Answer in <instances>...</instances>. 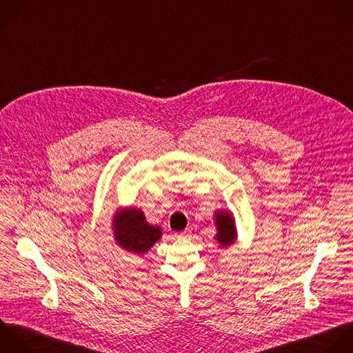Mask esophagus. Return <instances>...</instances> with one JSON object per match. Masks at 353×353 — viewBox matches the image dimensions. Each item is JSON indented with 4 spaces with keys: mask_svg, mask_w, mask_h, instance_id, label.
<instances>
[{
    "mask_svg": "<svg viewBox=\"0 0 353 353\" xmlns=\"http://www.w3.org/2000/svg\"><path fill=\"white\" fill-rule=\"evenodd\" d=\"M190 235V230H184L183 232H179V234H176V236L177 238H187Z\"/></svg>",
    "mask_w": 353,
    "mask_h": 353,
    "instance_id": "obj_1",
    "label": "esophagus"
}]
</instances>
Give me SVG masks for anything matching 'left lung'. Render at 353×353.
I'll return each mask as SVG.
<instances>
[{"instance_id":"obj_1","label":"left lung","mask_w":353,"mask_h":353,"mask_svg":"<svg viewBox=\"0 0 353 353\" xmlns=\"http://www.w3.org/2000/svg\"><path fill=\"white\" fill-rule=\"evenodd\" d=\"M213 219L217 228V234H216L217 243L221 248H230L231 245H234L235 241L238 239L234 214L231 212L221 209L214 213Z\"/></svg>"}]
</instances>
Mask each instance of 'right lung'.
I'll use <instances>...</instances> for the list:
<instances>
[{"label": "right lung", "instance_id": "obj_1", "mask_svg": "<svg viewBox=\"0 0 353 353\" xmlns=\"http://www.w3.org/2000/svg\"><path fill=\"white\" fill-rule=\"evenodd\" d=\"M112 223L117 245L132 254H145L162 236V230L147 223L144 213L136 208L118 209Z\"/></svg>", "mask_w": 353, "mask_h": 353}]
</instances>
